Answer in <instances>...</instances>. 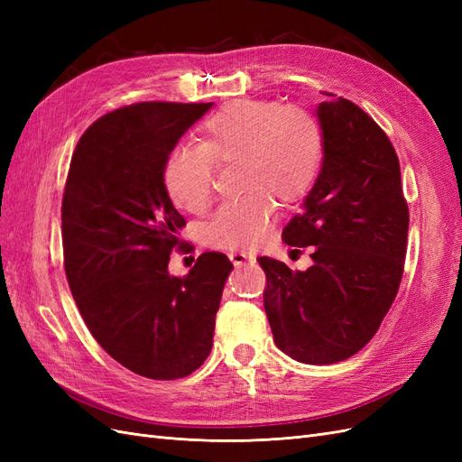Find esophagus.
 Returning a JSON list of instances; mask_svg holds the SVG:
<instances>
[{
	"label": "esophagus",
	"mask_w": 462,
	"mask_h": 462,
	"mask_svg": "<svg viewBox=\"0 0 462 462\" xmlns=\"http://www.w3.org/2000/svg\"><path fill=\"white\" fill-rule=\"evenodd\" d=\"M229 260L233 262L235 268H241V265L256 262V258L248 253H229Z\"/></svg>",
	"instance_id": "obj_1"
}]
</instances>
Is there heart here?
<instances>
[{
    "label": "heart",
    "mask_w": 462,
    "mask_h": 462,
    "mask_svg": "<svg viewBox=\"0 0 462 462\" xmlns=\"http://www.w3.org/2000/svg\"><path fill=\"white\" fill-rule=\"evenodd\" d=\"M326 158L319 119L302 106L236 100L209 116L197 133V150L177 148L162 171L173 206L202 216L214 200V167H236L241 199L227 202L204 231L219 250H248L263 243L277 202L295 206L312 192Z\"/></svg>",
    "instance_id": "1"
}]
</instances>
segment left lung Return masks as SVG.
Masks as SVG:
<instances>
[{"label": "left lung", "instance_id": "1", "mask_svg": "<svg viewBox=\"0 0 462 462\" xmlns=\"http://www.w3.org/2000/svg\"><path fill=\"white\" fill-rule=\"evenodd\" d=\"M318 117L324 165L304 212L283 229L292 253L310 246L314 265L292 273L279 260L258 262L275 345L306 365H333L368 345L397 297L409 204L397 152L365 109L339 96L321 102Z\"/></svg>", "mask_w": 462, "mask_h": 462}]
</instances>
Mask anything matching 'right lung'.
<instances>
[{
  "label": "right lung",
  "mask_w": 462,
  "mask_h": 462,
  "mask_svg": "<svg viewBox=\"0 0 462 462\" xmlns=\"http://www.w3.org/2000/svg\"><path fill=\"white\" fill-rule=\"evenodd\" d=\"M212 104L141 102L109 111L80 136L61 202L63 265L92 337L131 372L177 380L212 351L233 263L204 253L185 279L167 273L185 217L162 171Z\"/></svg>",
  "instance_id": "right-lung-1"
}]
</instances>
